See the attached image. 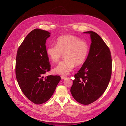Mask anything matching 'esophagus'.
<instances>
[{"mask_svg": "<svg viewBox=\"0 0 126 126\" xmlns=\"http://www.w3.org/2000/svg\"><path fill=\"white\" fill-rule=\"evenodd\" d=\"M61 77L62 79H66V78H67L66 76H61Z\"/></svg>", "mask_w": 126, "mask_h": 126, "instance_id": "esophagus-1", "label": "esophagus"}]
</instances>
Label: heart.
I'll use <instances>...</instances> for the list:
<instances>
[{
    "label": "heart",
    "mask_w": 126,
    "mask_h": 126,
    "mask_svg": "<svg viewBox=\"0 0 126 126\" xmlns=\"http://www.w3.org/2000/svg\"><path fill=\"white\" fill-rule=\"evenodd\" d=\"M56 45L49 44L46 48V54L50 60L57 63L62 57L65 58L54 69L55 73L67 75L75 66L85 63L89 55L90 47L85 41L73 35L59 37Z\"/></svg>",
    "instance_id": "obj_1"
}]
</instances>
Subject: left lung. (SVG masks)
I'll list each match as a JSON object with an SVG mask.
<instances>
[{
	"mask_svg": "<svg viewBox=\"0 0 126 126\" xmlns=\"http://www.w3.org/2000/svg\"><path fill=\"white\" fill-rule=\"evenodd\" d=\"M91 39L89 55L74 77L71 94L78 102L89 105L101 96L107 89L112 74V58L108 46L96 32Z\"/></svg>",
	"mask_w": 126,
	"mask_h": 126,
	"instance_id": "left-lung-1",
	"label": "left lung"
}]
</instances>
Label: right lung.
Masks as SVG:
<instances>
[{
    "label": "right lung",
    "mask_w": 126,
    "mask_h": 126,
    "mask_svg": "<svg viewBox=\"0 0 126 126\" xmlns=\"http://www.w3.org/2000/svg\"><path fill=\"white\" fill-rule=\"evenodd\" d=\"M49 34L47 31L34 29L25 38L17 52V81L23 94L35 104L47 101L61 80L59 76L44 77L50 70L45 45Z\"/></svg>",
    "instance_id": "add662e5"
}]
</instances>
